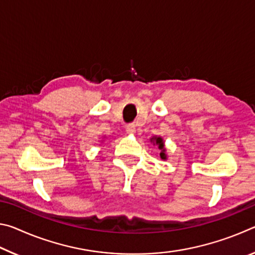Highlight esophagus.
I'll return each instance as SVG.
<instances>
[{
  "label": "esophagus",
  "mask_w": 255,
  "mask_h": 255,
  "mask_svg": "<svg viewBox=\"0 0 255 255\" xmlns=\"http://www.w3.org/2000/svg\"><path fill=\"white\" fill-rule=\"evenodd\" d=\"M126 130H127L128 133H130V135H133V133L136 132V126L133 124H129V125H127Z\"/></svg>",
  "instance_id": "34e87169"
}]
</instances>
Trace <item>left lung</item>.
Returning a JSON list of instances; mask_svg holds the SVG:
<instances>
[{
  "instance_id": "8db88e82",
  "label": "left lung",
  "mask_w": 255,
  "mask_h": 255,
  "mask_svg": "<svg viewBox=\"0 0 255 255\" xmlns=\"http://www.w3.org/2000/svg\"><path fill=\"white\" fill-rule=\"evenodd\" d=\"M150 143H153V145H157L158 149L161 150V153H159V157L163 161H166L167 159V155H166V148H165V144H164V140L161 136H153L150 138Z\"/></svg>"
}]
</instances>
